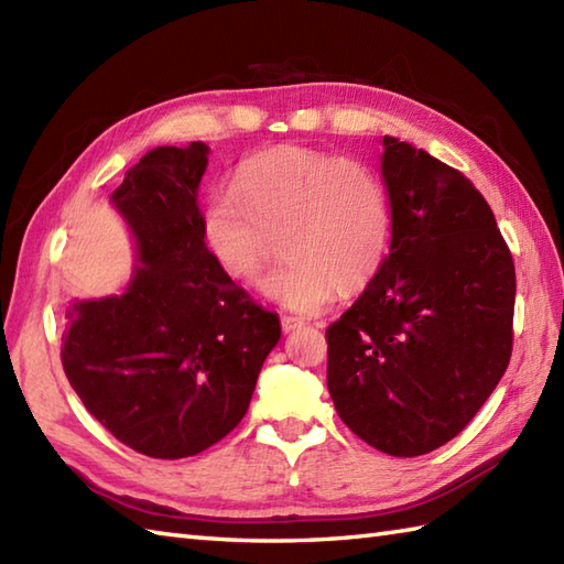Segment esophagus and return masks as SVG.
I'll return each mask as SVG.
<instances>
[{"mask_svg":"<svg viewBox=\"0 0 564 564\" xmlns=\"http://www.w3.org/2000/svg\"><path fill=\"white\" fill-rule=\"evenodd\" d=\"M281 327H283V332H285V334H289V332H295V329H303V327H305V322H303L301 317L283 315V317H281Z\"/></svg>","mask_w":564,"mask_h":564,"instance_id":"34e87169","label":"esophagus"}]
</instances>
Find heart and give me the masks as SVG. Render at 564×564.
<instances>
[{"mask_svg":"<svg viewBox=\"0 0 564 564\" xmlns=\"http://www.w3.org/2000/svg\"><path fill=\"white\" fill-rule=\"evenodd\" d=\"M232 188L237 197L213 191L203 203V245L227 279L259 285L281 239L289 261L267 295L293 313L317 315L339 289H366L390 254V194L368 164L279 148L239 166Z\"/></svg>","mask_w":564,"mask_h":564,"instance_id":"1","label":"heart"}]
</instances>
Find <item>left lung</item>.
<instances>
[{
	"instance_id": "1",
	"label": "left lung",
	"mask_w": 564,
	"mask_h": 564,
	"mask_svg": "<svg viewBox=\"0 0 564 564\" xmlns=\"http://www.w3.org/2000/svg\"><path fill=\"white\" fill-rule=\"evenodd\" d=\"M382 148L390 254L327 327V388L358 438L412 458L458 436L505 376L517 273L470 178L398 138Z\"/></svg>"
}]
</instances>
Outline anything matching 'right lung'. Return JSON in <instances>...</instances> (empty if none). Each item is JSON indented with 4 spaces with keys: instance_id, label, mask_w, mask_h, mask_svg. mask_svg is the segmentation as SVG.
<instances>
[{
    "instance_id": "1",
    "label": "right lung",
    "mask_w": 564,
    "mask_h": 564,
    "mask_svg": "<svg viewBox=\"0 0 564 564\" xmlns=\"http://www.w3.org/2000/svg\"><path fill=\"white\" fill-rule=\"evenodd\" d=\"M208 145L154 148L113 191L138 245L121 295L67 310L63 368L111 434L150 458L210 448L242 422L279 315L227 279L200 237Z\"/></svg>"
}]
</instances>
